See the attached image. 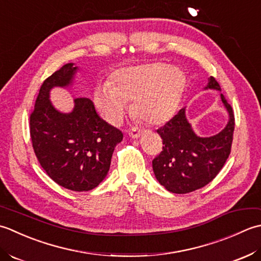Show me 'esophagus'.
Segmentation results:
<instances>
[{"instance_id": "34e87169", "label": "esophagus", "mask_w": 261, "mask_h": 261, "mask_svg": "<svg viewBox=\"0 0 261 261\" xmlns=\"http://www.w3.org/2000/svg\"><path fill=\"white\" fill-rule=\"evenodd\" d=\"M127 133H128V135H129L132 138H138V137H140V135H141V132L135 129V128L129 129Z\"/></svg>"}]
</instances>
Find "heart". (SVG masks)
<instances>
[{
	"label": "heart",
	"mask_w": 261,
	"mask_h": 261,
	"mask_svg": "<svg viewBox=\"0 0 261 261\" xmlns=\"http://www.w3.org/2000/svg\"><path fill=\"white\" fill-rule=\"evenodd\" d=\"M185 77L177 67L164 63L123 68L100 87L94 101L111 124H118L133 102V114L150 125L166 123L174 115L184 90Z\"/></svg>",
	"instance_id": "obj_1"
}]
</instances>
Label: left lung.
Segmentation results:
<instances>
[{
    "label": "left lung",
    "mask_w": 261,
    "mask_h": 261,
    "mask_svg": "<svg viewBox=\"0 0 261 261\" xmlns=\"http://www.w3.org/2000/svg\"><path fill=\"white\" fill-rule=\"evenodd\" d=\"M210 89L221 90L214 76ZM221 99L230 115L226 127L212 137H198L186 119L185 109L156 129L162 138V151L153 159L158 181L173 194H187L203 188L214 179L231 153L234 132V113L223 94Z\"/></svg>",
    "instance_id": "8db88e82"
}]
</instances>
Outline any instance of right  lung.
<instances>
[{
	"label": "right lung",
	"mask_w": 261,
	"mask_h": 261,
	"mask_svg": "<svg viewBox=\"0 0 261 261\" xmlns=\"http://www.w3.org/2000/svg\"><path fill=\"white\" fill-rule=\"evenodd\" d=\"M75 70L68 63L41 84L30 114V137L41 168L56 184L73 191H88L106 178L115 146L124 135L100 118L89 98L74 100L70 114L53 107L50 89L68 86Z\"/></svg>",
	"instance_id": "1"
}]
</instances>
